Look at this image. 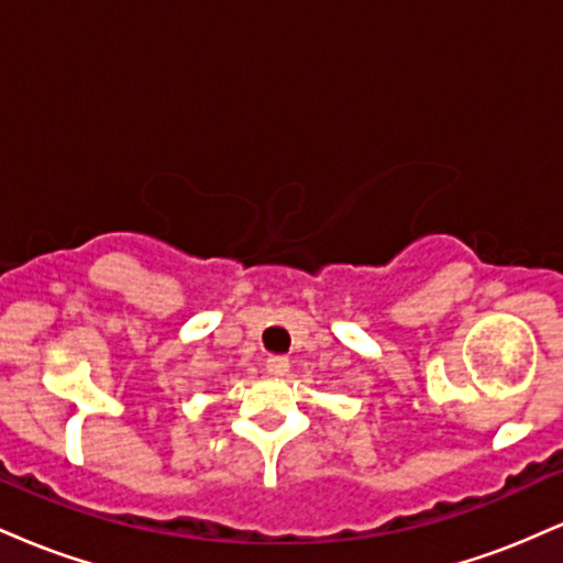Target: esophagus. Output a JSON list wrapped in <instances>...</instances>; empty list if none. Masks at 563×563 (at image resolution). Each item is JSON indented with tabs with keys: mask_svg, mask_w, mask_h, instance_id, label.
Wrapping results in <instances>:
<instances>
[{
	"mask_svg": "<svg viewBox=\"0 0 563 563\" xmlns=\"http://www.w3.org/2000/svg\"><path fill=\"white\" fill-rule=\"evenodd\" d=\"M288 357H267V373L269 376H286L288 373Z\"/></svg>",
	"mask_w": 563,
	"mask_h": 563,
	"instance_id": "esophagus-1",
	"label": "esophagus"
}]
</instances>
